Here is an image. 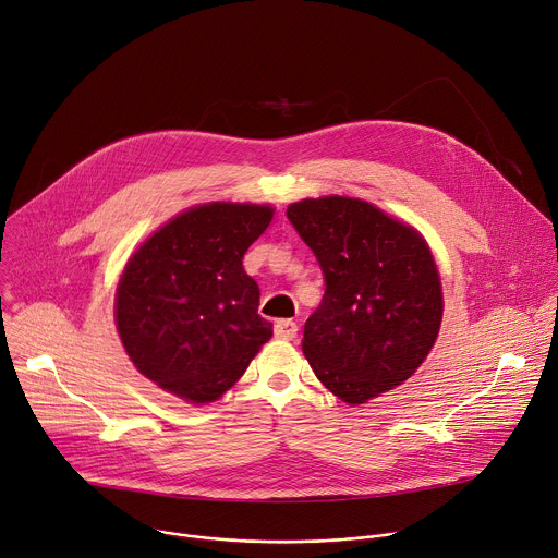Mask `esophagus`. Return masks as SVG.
Returning a JSON list of instances; mask_svg holds the SVG:
<instances>
[{
	"mask_svg": "<svg viewBox=\"0 0 558 558\" xmlns=\"http://www.w3.org/2000/svg\"><path fill=\"white\" fill-rule=\"evenodd\" d=\"M296 324L292 322V319H279L277 324H275V337L277 339H283V341H290V339H294L296 337Z\"/></svg>",
	"mask_w": 558,
	"mask_h": 558,
	"instance_id": "obj_1",
	"label": "esophagus"
}]
</instances>
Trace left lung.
Instances as JSON below:
<instances>
[{"mask_svg": "<svg viewBox=\"0 0 558 558\" xmlns=\"http://www.w3.org/2000/svg\"><path fill=\"white\" fill-rule=\"evenodd\" d=\"M286 215L326 279L301 341L317 379L350 405L401 386L435 345L444 317L425 239L352 197L301 199Z\"/></svg>", "mask_w": 558, "mask_h": 558, "instance_id": "1", "label": "left lung"}]
</instances>
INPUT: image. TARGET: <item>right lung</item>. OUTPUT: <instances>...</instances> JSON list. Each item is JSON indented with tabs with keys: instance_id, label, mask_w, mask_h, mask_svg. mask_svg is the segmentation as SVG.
I'll return each mask as SVG.
<instances>
[{
	"instance_id": "add662e5",
	"label": "right lung",
	"mask_w": 558,
	"mask_h": 558,
	"mask_svg": "<svg viewBox=\"0 0 558 558\" xmlns=\"http://www.w3.org/2000/svg\"><path fill=\"white\" fill-rule=\"evenodd\" d=\"M272 206L213 202L150 234L121 272L114 324L144 377L191 403L217 401L272 337L243 255Z\"/></svg>"
}]
</instances>
